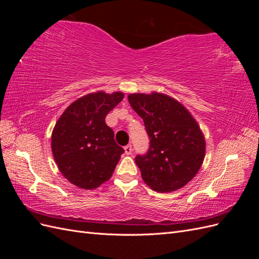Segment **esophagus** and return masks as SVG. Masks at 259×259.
<instances>
[{"label":"esophagus","instance_id":"1","mask_svg":"<svg viewBox=\"0 0 259 259\" xmlns=\"http://www.w3.org/2000/svg\"><path fill=\"white\" fill-rule=\"evenodd\" d=\"M124 151H125V154H126V155H130V154L132 153V151H133V149H132V145H127V146H125V147H124Z\"/></svg>","mask_w":259,"mask_h":259}]
</instances>
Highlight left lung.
<instances>
[{"instance_id": "1", "label": "left lung", "mask_w": 259, "mask_h": 259, "mask_svg": "<svg viewBox=\"0 0 259 259\" xmlns=\"http://www.w3.org/2000/svg\"><path fill=\"white\" fill-rule=\"evenodd\" d=\"M143 117L150 138L146 155L135 162L146 185L156 192L176 191L198 174L205 156V138L189 110L166 94L134 93L127 96Z\"/></svg>"}]
</instances>
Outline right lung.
I'll return each mask as SVG.
<instances>
[{
	"instance_id": "obj_1",
	"label": "right lung",
	"mask_w": 259,
	"mask_h": 259,
	"mask_svg": "<svg viewBox=\"0 0 259 259\" xmlns=\"http://www.w3.org/2000/svg\"><path fill=\"white\" fill-rule=\"evenodd\" d=\"M124 93L103 91L74 100L52 133V152L61 174L81 189H95L111 178L124 149L117 146L106 115Z\"/></svg>"
}]
</instances>
